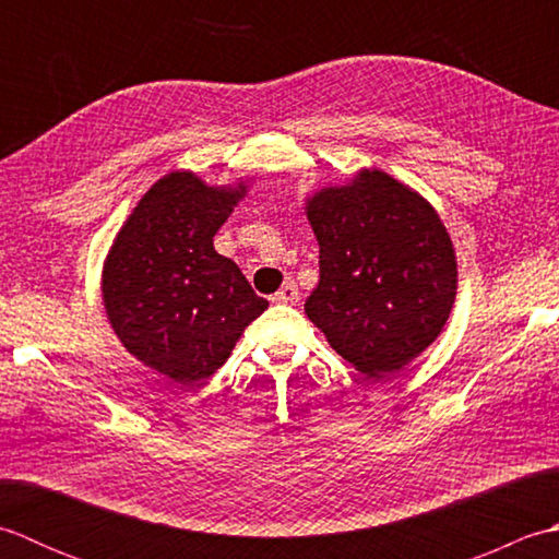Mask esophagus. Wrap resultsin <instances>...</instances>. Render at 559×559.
<instances>
[{"instance_id": "34e87169", "label": "esophagus", "mask_w": 559, "mask_h": 559, "mask_svg": "<svg viewBox=\"0 0 559 559\" xmlns=\"http://www.w3.org/2000/svg\"><path fill=\"white\" fill-rule=\"evenodd\" d=\"M271 300L278 302V305H295V302L300 300V290L295 288V283H283L281 290L273 295Z\"/></svg>"}]
</instances>
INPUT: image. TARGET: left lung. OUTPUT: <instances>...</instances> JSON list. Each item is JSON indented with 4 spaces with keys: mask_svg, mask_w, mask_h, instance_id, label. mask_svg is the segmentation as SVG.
Segmentation results:
<instances>
[{
    "mask_svg": "<svg viewBox=\"0 0 559 559\" xmlns=\"http://www.w3.org/2000/svg\"><path fill=\"white\" fill-rule=\"evenodd\" d=\"M319 286L305 302L329 346L367 377L399 372L442 334L456 254L427 199L377 168L307 199Z\"/></svg>",
    "mask_w": 559,
    "mask_h": 559,
    "instance_id": "obj_1",
    "label": "left lung"
}]
</instances>
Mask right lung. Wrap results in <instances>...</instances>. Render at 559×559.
I'll list each match as a JSON object with an SVG mask.
<instances>
[{"label": "right lung", "instance_id": "add662e5", "mask_svg": "<svg viewBox=\"0 0 559 559\" xmlns=\"http://www.w3.org/2000/svg\"><path fill=\"white\" fill-rule=\"evenodd\" d=\"M247 185L209 187L175 170L139 199L103 264V305L122 346L151 370L194 386L230 358L269 302L213 249Z\"/></svg>", "mask_w": 559, "mask_h": 559}]
</instances>
